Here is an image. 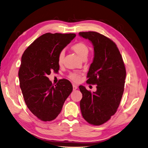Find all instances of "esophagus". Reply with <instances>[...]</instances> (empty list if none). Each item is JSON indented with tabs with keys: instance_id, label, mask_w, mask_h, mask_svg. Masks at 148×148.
<instances>
[{
	"instance_id": "obj_1",
	"label": "esophagus",
	"mask_w": 148,
	"mask_h": 148,
	"mask_svg": "<svg viewBox=\"0 0 148 148\" xmlns=\"http://www.w3.org/2000/svg\"><path fill=\"white\" fill-rule=\"evenodd\" d=\"M77 88H78V86H77V85H73V90H77Z\"/></svg>"
}]
</instances>
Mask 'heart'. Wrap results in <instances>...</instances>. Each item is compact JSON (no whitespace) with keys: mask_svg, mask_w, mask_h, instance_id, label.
Listing matches in <instances>:
<instances>
[{"mask_svg":"<svg viewBox=\"0 0 148 148\" xmlns=\"http://www.w3.org/2000/svg\"><path fill=\"white\" fill-rule=\"evenodd\" d=\"M71 49H72L82 59L86 58L89 53V47H88L86 43L82 42L75 43V44H74L71 47ZM64 57L65 51L62 50L60 51V53L58 55V64L59 65L61 66L63 64V60H64ZM68 77L74 82H78L80 80L81 75L80 74L78 73L71 72L69 74V75H68Z\"/></svg>","mask_w":148,"mask_h":148,"instance_id":"b5f03b06","label":"heart"}]
</instances>
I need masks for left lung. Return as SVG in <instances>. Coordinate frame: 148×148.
Segmentation results:
<instances>
[{"label": "left lung", "mask_w": 148, "mask_h": 148, "mask_svg": "<svg viewBox=\"0 0 148 148\" xmlns=\"http://www.w3.org/2000/svg\"><path fill=\"white\" fill-rule=\"evenodd\" d=\"M79 35L93 43L94 58L87 74L86 83L97 85L91 92L79 86L83 97L79 105L83 118L90 125L99 126L115 114L125 88L126 69L116 43L96 32H82Z\"/></svg>", "instance_id": "1"}]
</instances>
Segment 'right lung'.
<instances>
[{
	"mask_svg": "<svg viewBox=\"0 0 148 148\" xmlns=\"http://www.w3.org/2000/svg\"><path fill=\"white\" fill-rule=\"evenodd\" d=\"M76 37L75 34L41 35L23 52L18 70L20 86L28 108L43 121L55 119L73 90L70 81L60 79L56 85L47 75L57 73L58 55Z\"/></svg>",
	"mask_w": 148,
	"mask_h": 148,
	"instance_id": "obj_1",
	"label": "right lung"
}]
</instances>
